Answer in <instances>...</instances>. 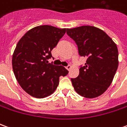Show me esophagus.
Masks as SVG:
<instances>
[{
  "mask_svg": "<svg viewBox=\"0 0 127 127\" xmlns=\"http://www.w3.org/2000/svg\"><path fill=\"white\" fill-rule=\"evenodd\" d=\"M66 69H67V70H70V69H71V65L69 64V65H68L67 66H66Z\"/></svg>",
  "mask_w": 127,
  "mask_h": 127,
  "instance_id": "34e87169",
  "label": "esophagus"
}]
</instances>
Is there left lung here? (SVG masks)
<instances>
[{
	"label": "left lung",
	"instance_id": "left-lung-1",
	"mask_svg": "<svg viewBox=\"0 0 127 127\" xmlns=\"http://www.w3.org/2000/svg\"><path fill=\"white\" fill-rule=\"evenodd\" d=\"M66 33L77 44L80 56L86 57L80 74L71 78L75 91L84 97L93 98L108 88L118 66L116 45L103 31L95 26L67 29Z\"/></svg>",
	"mask_w": 127,
	"mask_h": 127
}]
</instances>
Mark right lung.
<instances>
[{
    "mask_svg": "<svg viewBox=\"0 0 127 127\" xmlns=\"http://www.w3.org/2000/svg\"><path fill=\"white\" fill-rule=\"evenodd\" d=\"M66 29L50 25L31 29L18 41L12 57L13 71L24 91L35 98H45L56 91L59 77L69 71L48 63L51 51L66 32Z\"/></svg>",
    "mask_w": 127,
    "mask_h": 127,
    "instance_id": "add662e5",
    "label": "right lung"
}]
</instances>
